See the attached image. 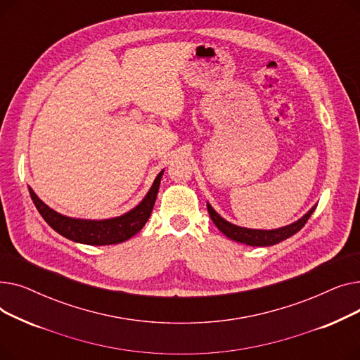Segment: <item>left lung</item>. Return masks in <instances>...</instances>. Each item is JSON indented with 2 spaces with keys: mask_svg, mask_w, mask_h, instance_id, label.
Returning a JSON list of instances; mask_svg holds the SVG:
<instances>
[{
  "mask_svg": "<svg viewBox=\"0 0 360 360\" xmlns=\"http://www.w3.org/2000/svg\"><path fill=\"white\" fill-rule=\"evenodd\" d=\"M315 207L316 205H314L305 216H302L295 223H290L288 226H283V228L273 229V231H261V229L240 228V226H236L228 220H224L220 214H217V212L213 209V207L207 202V210H209V214L213 223L217 226V229L229 239L250 245V247H270V245H276L281 240L293 236L296 232H299L302 228H304L311 214L315 212Z\"/></svg>",
  "mask_w": 360,
  "mask_h": 360,
  "instance_id": "left-lung-1",
  "label": "left lung"
}]
</instances>
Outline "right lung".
<instances>
[{
  "label": "right lung",
  "mask_w": 360,
  "mask_h": 360,
  "mask_svg": "<svg viewBox=\"0 0 360 360\" xmlns=\"http://www.w3.org/2000/svg\"><path fill=\"white\" fill-rule=\"evenodd\" d=\"M163 172L165 170H162V172L156 176L153 185H151L143 201L139 205H136L134 209L122 216L105 219V220L74 219V217L60 214L55 210H52L51 207H48L39 197H37L30 186H29V193L37 212L41 213L44 220L55 232H58L64 238L74 242L86 243V245H98V247H101V245L121 243L132 238L143 229V226L147 223L151 214V210H153Z\"/></svg>",
  "instance_id": "1"
}]
</instances>
